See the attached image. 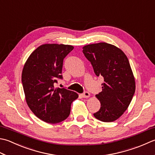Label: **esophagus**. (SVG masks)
<instances>
[{
    "label": "esophagus",
    "mask_w": 155,
    "mask_h": 155,
    "mask_svg": "<svg viewBox=\"0 0 155 155\" xmlns=\"http://www.w3.org/2000/svg\"><path fill=\"white\" fill-rule=\"evenodd\" d=\"M81 95L84 98H88V97H90V94H89V92L85 91V92H84L83 94H82Z\"/></svg>",
    "instance_id": "obj_1"
}]
</instances>
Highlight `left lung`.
<instances>
[{
  "label": "left lung",
  "instance_id": "1",
  "mask_svg": "<svg viewBox=\"0 0 155 155\" xmlns=\"http://www.w3.org/2000/svg\"><path fill=\"white\" fill-rule=\"evenodd\" d=\"M83 48L94 72L104 79L102 91L96 95L101 107L93 116L101 122H114L127 110L135 93V79L128 58L120 48L105 42Z\"/></svg>",
  "mask_w": 155,
  "mask_h": 155
}]
</instances>
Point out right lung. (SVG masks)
<instances>
[{
	"label": "right lung",
	"mask_w": 155,
	"mask_h": 155,
	"mask_svg": "<svg viewBox=\"0 0 155 155\" xmlns=\"http://www.w3.org/2000/svg\"><path fill=\"white\" fill-rule=\"evenodd\" d=\"M74 49L72 45L44 44L29 56L21 76L27 105L45 122L57 124L67 118L72 101L78 94L64 88H54L62 79L64 58Z\"/></svg>",
	"instance_id": "right-lung-1"
}]
</instances>
